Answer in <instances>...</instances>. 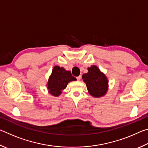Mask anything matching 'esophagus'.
Masks as SVG:
<instances>
[{"mask_svg":"<svg viewBox=\"0 0 148 148\" xmlns=\"http://www.w3.org/2000/svg\"><path fill=\"white\" fill-rule=\"evenodd\" d=\"M81 78H82V76H81V75H79V76L76 77V79H77V80H78V81H79V80L81 79Z\"/></svg>","mask_w":148,"mask_h":148,"instance_id":"obj_1","label":"esophagus"}]
</instances>
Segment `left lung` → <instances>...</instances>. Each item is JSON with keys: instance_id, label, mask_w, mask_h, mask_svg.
<instances>
[{"instance_id": "obj_1", "label": "left lung", "mask_w": 148, "mask_h": 148, "mask_svg": "<svg viewBox=\"0 0 148 148\" xmlns=\"http://www.w3.org/2000/svg\"><path fill=\"white\" fill-rule=\"evenodd\" d=\"M89 93L95 97L103 96L108 90V79L96 66L88 68V72L82 76Z\"/></svg>"}]
</instances>
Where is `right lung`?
I'll return each mask as SVG.
<instances>
[{
    "mask_svg": "<svg viewBox=\"0 0 148 148\" xmlns=\"http://www.w3.org/2000/svg\"><path fill=\"white\" fill-rule=\"evenodd\" d=\"M76 78L72 76L71 72L62 67L54 66L52 74L47 82V89L53 96L57 97L61 94L62 91L66 88L70 82L75 81Z\"/></svg>",
    "mask_w": 148,
    "mask_h": 148,
    "instance_id": "right-lung-1",
    "label": "right lung"
}]
</instances>
